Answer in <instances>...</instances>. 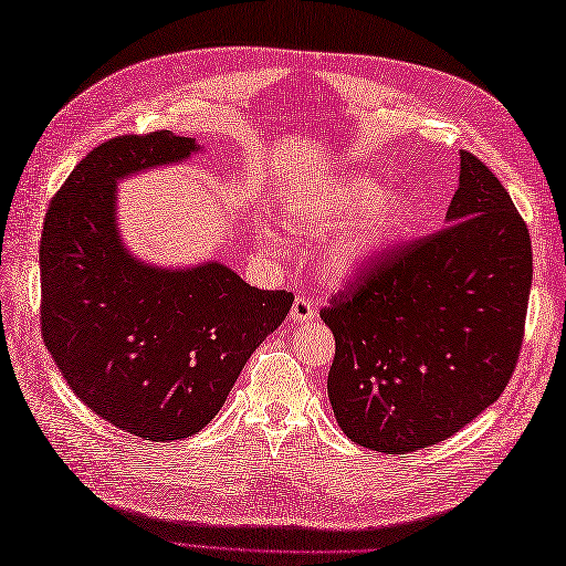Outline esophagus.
<instances>
[{"label":"esophagus","mask_w":566,"mask_h":566,"mask_svg":"<svg viewBox=\"0 0 566 566\" xmlns=\"http://www.w3.org/2000/svg\"><path fill=\"white\" fill-rule=\"evenodd\" d=\"M292 321H296V323H306V321H314L316 318V306H314V302H311V298H306V296H296L294 298V304H292Z\"/></svg>","instance_id":"34e87169"}]
</instances>
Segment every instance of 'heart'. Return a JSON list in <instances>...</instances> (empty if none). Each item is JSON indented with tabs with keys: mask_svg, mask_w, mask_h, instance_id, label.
<instances>
[{
	"mask_svg": "<svg viewBox=\"0 0 566 566\" xmlns=\"http://www.w3.org/2000/svg\"><path fill=\"white\" fill-rule=\"evenodd\" d=\"M411 213L413 203L406 195L394 191L381 197V185L375 177L347 175L306 191L292 221L302 231L345 228L358 221L321 255L323 272L333 280H345L389 248L406 231Z\"/></svg>",
	"mask_w": 566,
	"mask_h": 566,
	"instance_id": "obj_1",
	"label": "heart"
}]
</instances>
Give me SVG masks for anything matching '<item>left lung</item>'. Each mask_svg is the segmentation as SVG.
<instances>
[{
	"instance_id": "left-lung-1",
	"label": "left lung",
	"mask_w": 566,
	"mask_h": 566,
	"mask_svg": "<svg viewBox=\"0 0 566 566\" xmlns=\"http://www.w3.org/2000/svg\"><path fill=\"white\" fill-rule=\"evenodd\" d=\"M531 233L496 175L460 153L444 228L384 250L321 308L333 331L328 399L363 448L403 454L462 430L518 363Z\"/></svg>"
}]
</instances>
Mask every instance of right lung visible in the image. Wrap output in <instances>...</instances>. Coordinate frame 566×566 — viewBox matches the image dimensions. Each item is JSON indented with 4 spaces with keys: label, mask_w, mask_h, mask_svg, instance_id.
Masks as SVG:
<instances>
[{
    "label": "right lung",
    "mask_w": 566,
    "mask_h": 566,
    "mask_svg": "<svg viewBox=\"0 0 566 566\" xmlns=\"http://www.w3.org/2000/svg\"><path fill=\"white\" fill-rule=\"evenodd\" d=\"M197 150L195 138L167 130L102 143L53 197L41 235L48 353L82 403L150 442L207 426L294 302L292 292L245 284L221 262L155 268L122 243L118 179Z\"/></svg>",
    "instance_id": "right-lung-1"
}]
</instances>
